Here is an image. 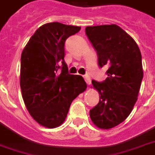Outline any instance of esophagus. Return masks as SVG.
I'll list each match as a JSON object with an SVG mask.
<instances>
[{"label":"esophagus","mask_w":155,"mask_h":155,"mask_svg":"<svg viewBox=\"0 0 155 155\" xmlns=\"http://www.w3.org/2000/svg\"><path fill=\"white\" fill-rule=\"evenodd\" d=\"M85 82H86V84L87 85H90L91 84V78L89 77V76H85Z\"/></svg>","instance_id":"esophagus-1"}]
</instances>
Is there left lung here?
<instances>
[{"label": "left lung", "mask_w": 155, "mask_h": 155, "mask_svg": "<svg viewBox=\"0 0 155 155\" xmlns=\"http://www.w3.org/2000/svg\"><path fill=\"white\" fill-rule=\"evenodd\" d=\"M85 32L97 52L99 66L108 68L105 81H91L100 101L90 110V117L97 127L110 129L129 116L138 100L143 76L141 52L117 25L86 27Z\"/></svg>", "instance_id": "left-lung-1"}]
</instances>
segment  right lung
Masks as SVG:
<instances>
[{"mask_svg": "<svg viewBox=\"0 0 155 155\" xmlns=\"http://www.w3.org/2000/svg\"><path fill=\"white\" fill-rule=\"evenodd\" d=\"M81 28L57 21L46 23L37 29L22 50L21 96L29 114L41 126H60L71 102L87 87L82 76L68 74L64 59L65 41Z\"/></svg>", "mask_w": 155, "mask_h": 155, "instance_id": "add662e5", "label": "right lung"}]
</instances>
